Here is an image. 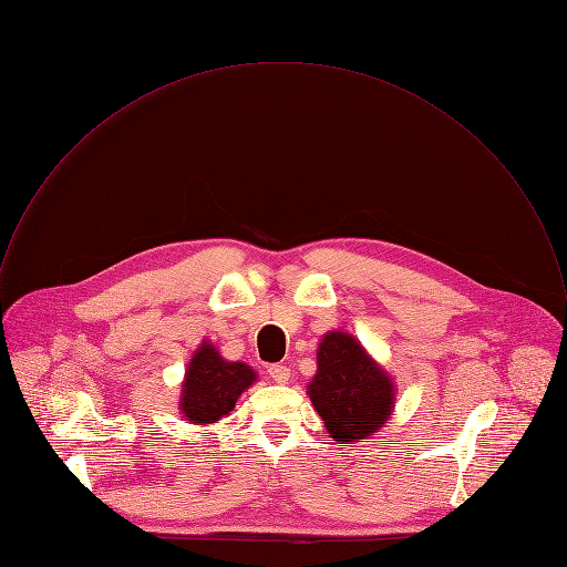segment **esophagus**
I'll use <instances>...</instances> for the list:
<instances>
[{
  "mask_svg": "<svg viewBox=\"0 0 567 567\" xmlns=\"http://www.w3.org/2000/svg\"><path fill=\"white\" fill-rule=\"evenodd\" d=\"M268 374H270V378H272L275 382L286 384V382L290 380V368H288V365H270V368H268Z\"/></svg>",
  "mask_w": 567,
  "mask_h": 567,
  "instance_id": "34e87169",
  "label": "esophagus"
}]
</instances>
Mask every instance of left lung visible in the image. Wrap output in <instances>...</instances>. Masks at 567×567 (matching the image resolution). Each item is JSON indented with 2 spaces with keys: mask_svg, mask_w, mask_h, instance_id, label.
Segmentation results:
<instances>
[{
  "mask_svg": "<svg viewBox=\"0 0 567 567\" xmlns=\"http://www.w3.org/2000/svg\"><path fill=\"white\" fill-rule=\"evenodd\" d=\"M308 395L339 444L374 435L393 411V382L348 332H328Z\"/></svg>",
  "mask_w": 567,
  "mask_h": 567,
  "instance_id": "obj_1",
  "label": "left lung"
}]
</instances>
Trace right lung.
<instances>
[{
  "instance_id": "1",
  "label": "right lung",
  "mask_w": 567,
  "mask_h": 567,
  "mask_svg": "<svg viewBox=\"0 0 567 567\" xmlns=\"http://www.w3.org/2000/svg\"><path fill=\"white\" fill-rule=\"evenodd\" d=\"M257 380V374L246 363H230L219 357V352L204 341L190 359L181 411L195 424H210L228 411H233L237 398Z\"/></svg>"
}]
</instances>
